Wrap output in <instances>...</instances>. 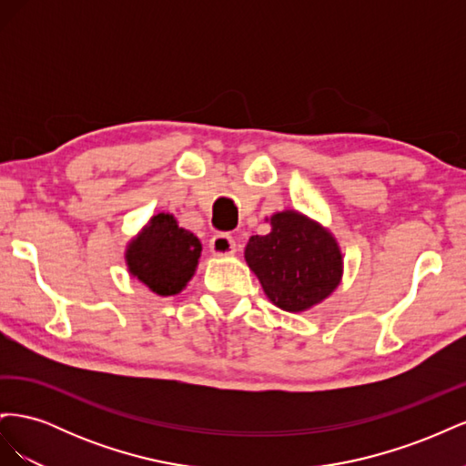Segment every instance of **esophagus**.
Returning <instances> with one entry per match:
<instances>
[{"label":"esophagus","instance_id":"esophagus-1","mask_svg":"<svg viewBox=\"0 0 466 466\" xmlns=\"http://www.w3.org/2000/svg\"><path fill=\"white\" fill-rule=\"evenodd\" d=\"M209 250L214 252L216 257H229V255H235L237 250V245H235V238L228 233H218L211 237L209 241Z\"/></svg>","mask_w":466,"mask_h":466}]
</instances>
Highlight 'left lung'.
<instances>
[{"mask_svg":"<svg viewBox=\"0 0 466 466\" xmlns=\"http://www.w3.org/2000/svg\"><path fill=\"white\" fill-rule=\"evenodd\" d=\"M272 231L248 238L245 258L264 293L284 311H305L334 291L342 255L330 233L295 211H281Z\"/></svg>","mask_w":466,"mask_h":466,"instance_id":"1","label":"left lung"}]
</instances>
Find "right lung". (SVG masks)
Here are the masks:
<instances>
[{
  "label": "right lung",
  "mask_w": 466,
  "mask_h": 466,
  "mask_svg": "<svg viewBox=\"0 0 466 466\" xmlns=\"http://www.w3.org/2000/svg\"><path fill=\"white\" fill-rule=\"evenodd\" d=\"M200 252L198 237L178 228L173 216L159 214L132 243L128 266L151 291L175 295L192 278Z\"/></svg>",
  "instance_id": "1"
}]
</instances>
